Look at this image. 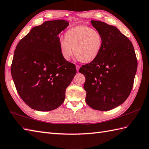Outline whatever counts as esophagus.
<instances>
[{"label":"esophagus","mask_w":149,"mask_h":149,"mask_svg":"<svg viewBox=\"0 0 149 149\" xmlns=\"http://www.w3.org/2000/svg\"><path fill=\"white\" fill-rule=\"evenodd\" d=\"M75 68H76V70H77V71L78 72L79 70V68H80V66H79V65H76Z\"/></svg>","instance_id":"obj_1"}]
</instances>
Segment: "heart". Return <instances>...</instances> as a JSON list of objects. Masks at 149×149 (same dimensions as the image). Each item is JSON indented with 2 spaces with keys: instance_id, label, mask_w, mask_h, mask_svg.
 <instances>
[{
  "instance_id": "1",
  "label": "heart",
  "mask_w": 149,
  "mask_h": 149,
  "mask_svg": "<svg viewBox=\"0 0 149 149\" xmlns=\"http://www.w3.org/2000/svg\"><path fill=\"white\" fill-rule=\"evenodd\" d=\"M103 46L102 34L85 25L68 29L65 33V39L59 42V49L65 60H70L74 53V56L84 63L96 60L101 53Z\"/></svg>"
}]
</instances>
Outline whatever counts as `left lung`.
Listing matches in <instances>:
<instances>
[{"instance_id": "8db88e82", "label": "left lung", "mask_w": 149, "mask_h": 149, "mask_svg": "<svg viewBox=\"0 0 149 149\" xmlns=\"http://www.w3.org/2000/svg\"><path fill=\"white\" fill-rule=\"evenodd\" d=\"M91 25L102 34L103 46L94 61L79 72L85 76L86 102L101 111L112 110L128 97L137 70V59L132 43L116 26L100 21Z\"/></svg>"}]
</instances>
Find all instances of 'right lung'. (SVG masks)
Returning a JSON list of instances; mask_svg holds the SVG:
<instances>
[{"mask_svg":"<svg viewBox=\"0 0 149 149\" xmlns=\"http://www.w3.org/2000/svg\"><path fill=\"white\" fill-rule=\"evenodd\" d=\"M69 25L63 19L34 26L16 47L11 75L16 90L27 105L50 111L63 103L65 91L76 74L75 65L59 49V34Z\"/></svg>","mask_w":149,"mask_h":149,"instance_id":"add662e5","label":"right lung"}]
</instances>
